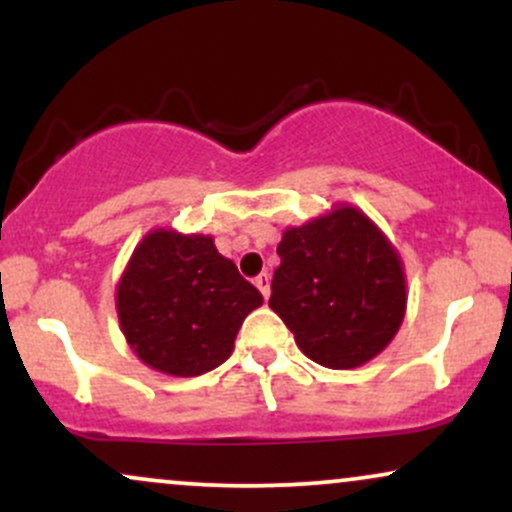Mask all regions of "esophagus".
Listing matches in <instances>:
<instances>
[{"label":"esophagus","instance_id":"esophagus-1","mask_svg":"<svg viewBox=\"0 0 512 512\" xmlns=\"http://www.w3.org/2000/svg\"><path fill=\"white\" fill-rule=\"evenodd\" d=\"M255 286H257V289H260V293H262L264 298H269V291H272V289H269V274H260V276H257Z\"/></svg>","mask_w":512,"mask_h":512}]
</instances>
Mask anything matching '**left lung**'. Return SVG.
<instances>
[{
  "label": "left lung",
  "mask_w": 512,
  "mask_h": 512,
  "mask_svg": "<svg viewBox=\"0 0 512 512\" xmlns=\"http://www.w3.org/2000/svg\"><path fill=\"white\" fill-rule=\"evenodd\" d=\"M274 310L310 361L332 370L368 363L395 339L407 313L402 257L366 211L339 202L289 226L276 248Z\"/></svg>",
  "instance_id": "left-lung-1"
}]
</instances>
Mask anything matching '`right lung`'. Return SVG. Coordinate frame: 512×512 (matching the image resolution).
<instances>
[{"mask_svg": "<svg viewBox=\"0 0 512 512\" xmlns=\"http://www.w3.org/2000/svg\"><path fill=\"white\" fill-rule=\"evenodd\" d=\"M262 293L223 257L214 236L151 228L115 286L120 330L144 366L195 378L221 366Z\"/></svg>", "mask_w": 512, "mask_h": 512, "instance_id": "add662e5", "label": "right lung"}]
</instances>
